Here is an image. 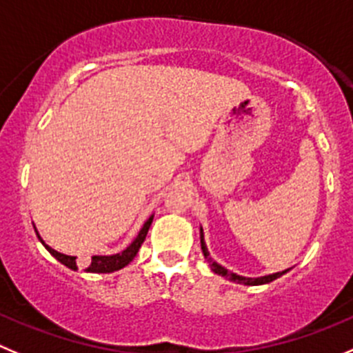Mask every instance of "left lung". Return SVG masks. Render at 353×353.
Instances as JSON below:
<instances>
[{
	"instance_id": "left-lung-1",
	"label": "left lung",
	"mask_w": 353,
	"mask_h": 353,
	"mask_svg": "<svg viewBox=\"0 0 353 353\" xmlns=\"http://www.w3.org/2000/svg\"><path fill=\"white\" fill-rule=\"evenodd\" d=\"M199 236H201V250H203L204 258H206V260L210 261L211 270H213L214 274H218V275H221V277H225V279L232 281V283L244 284V286H261V284H268V283H272V281L279 279L281 275H284V274H288V272H290V268H286V270H283V272H275V274L261 275V277H244V275L234 274V272L227 270V268L221 267L220 263H216V261H214L213 258H211L210 251H208V246H206V241H204L203 227H199Z\"/></svg>"
}]
</instances>
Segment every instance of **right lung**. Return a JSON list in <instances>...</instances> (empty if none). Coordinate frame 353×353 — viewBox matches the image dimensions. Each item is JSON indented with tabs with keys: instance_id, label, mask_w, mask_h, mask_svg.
Segmentation results:
<instances>
[{
	"instance_id": "add662e5",
	"label": "right lung",
	"mask_w": 353,
	"mask_h": 353,
	"mask_svg": "<svg viewBox=\"0 0 353 353\" xmlns=\"http://www.w3.org/2000/svg\"><path fill=\"white\" fill-rule=\"evenodd\" d=\"M152 220H154V214H150V216L147 218L145 223H143L142 229H140L139 236H137L135 239L132 241V244H130V246H126L123 251H119V253H116V254H93L92 263H90L88 267L85 268V272H92V274H110V272L121 270V268L126 267V265H128L130 261H132L133 258L137 256V253H139L140 246L143 244V241H145V237H147V232H149L150 225H152ZM34 230H36V227H34ZM36 236H38V239L41 241L43 246L46 248V251H48V253L52 254L55 260H59L60 263L65 265V267L70 268V270H78L79 263H78V260H76V256L59 253V251H55L53 248H50L48 244H46L45 241L41 239V236H39L38 230H36Z\"/></svg>"
}]
</instances>
